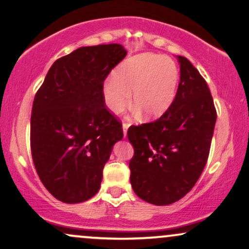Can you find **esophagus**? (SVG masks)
Listing matches in <instances>:
<instances>
[{
	"instance_id": "34e87169",
	"label": "esophagus",
	"mask_w": 249,
	"mask_h": 249,
	"mask_svg": "<svg viewBox=\"0 0 249 249\" xmlns=\"http://www.w3.org/2000/svg\"><path fill=\"white\" fill-rule=\"evenodd\" d=\"M130 126L128 123H123V133H124V138H126L127 135V128Z\"/></svg>"
}]
</instances>
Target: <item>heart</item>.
I'll use <instances>...</instances> for the list:
<instances>
[{
  "label": "heart",
  "instance_id": "1",
  "mask_svg": "<svg viewBox=\"0 0 249 249\" xmlns=\"http://www.w3.org/2000/svg\"><path fill=\"white\" fill-rule=\"evenodd\" d=\"M179 85L176 63L164 56L140 54L125 59L102 86L105 105L112 114H121L131 105L147 119L165 114L174 103Z\"/></svg>",
  "mask_w": 249,
  "mask_h": 249
}]
</instances>
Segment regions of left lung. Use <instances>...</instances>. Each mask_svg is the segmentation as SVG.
Listing matches in <instances>:
<instances>
[{
	"instance_id": "obj_1",
	"label": "left lung",
	"mask_w": 249,
	"mask_h": 249,
	"mask_svg": "<svg viewBox=\"0 0 249 249\" xmlns=\"http://www.w3.org/2000/svg\"><path fill=\"white\" fill-rule=\"evenodd\" d=\"M172 106L157 121L127 131L134 148L130 181L146 202L168 206L192 190L208 160L216 109L206 80L184 56Z\"/></svg>"
}]
</instances>
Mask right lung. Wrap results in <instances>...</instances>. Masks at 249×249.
<instances>
[{
  "instance_id": "1",
  "label": "right lung",
  "mask_w": 249,
  "mask_h": 249,
  "mask_svg": "<svg viewBox=\"0 0 249 249\" xmlns=\"http://www.w3.org/2000/svg\"><path fill=\"white\" fill-rule=\"evenodd\" d=\"M126 54L118 43L78 48L52 65L34 97L33 162L42 184L62 202H84L99 192L112 147L123 139L102 86Z\"/></svg>"
}]
</instances>
